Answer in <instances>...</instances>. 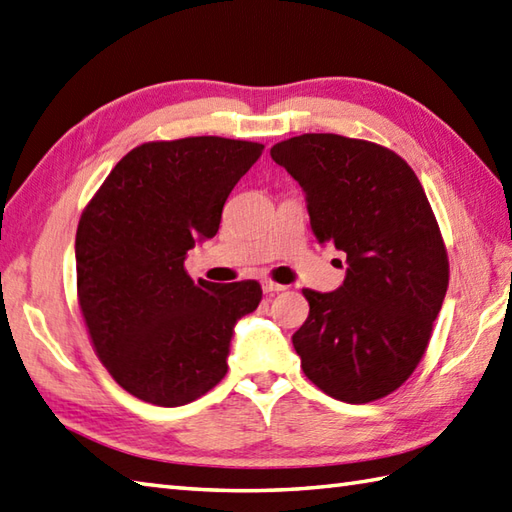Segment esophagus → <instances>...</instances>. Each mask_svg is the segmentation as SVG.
<instances>
[{
    "label": "esophagus",
    "instance_id": "obj_1",
    "mask_svg": "<svg viewBox=\"0 0 512 512\" xmlns=\"http://www.w3.org/2000/svg\"><path fill=\"white\" fill-rule=\"evenodd\" d=\"M262 286H264V292H266V295H273V292L286 290V286H281V284H277V281H270V279H266Z\"/></svg>",
    "mask_w": 512,
    "mask_h": 512
}]
</instances>
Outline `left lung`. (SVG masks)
Returning <instances> with one entry per match:
<instances>
[{"mask_svg":"<svg viewBox=\"0 0 512 512\" xmlns=\"http://www.w3.org/2000/svg\"><path fill=\"white\" fill-rule=\"evenodd\" d=\"M270 156L306 191L319 244L350 264L339 290H303L310 314L292 336L303 374L352 405L385 398L422 361L449 286L427 193L405 160L369 140L301 134Z\"/></svg>","mask_w":512,"mask_h":512,"instance_id":"8db88e82","label":"left lung"}]
</instances>
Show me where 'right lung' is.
I'll return each mask as SVG.
<instances>
[{
  "instance_id": "obj_1",
  "label": "right lung",
  "mask_w": 512,
  "mask_h": 512,
  "mask_svg": "<svg viewBox=\"0 0 512 512\" xmlns=\"http://www.w3.org/2000/svg\"><path fill=\"white\" fill-rule=\"evenodd\" d=\"M264 145L220 136L151 140L118 160L76 228V299L99 361L158 407L198 400L226 376L233 325L262 301L255 279L198 284L187 250Z\"/></svg>"
}]
</instances>
